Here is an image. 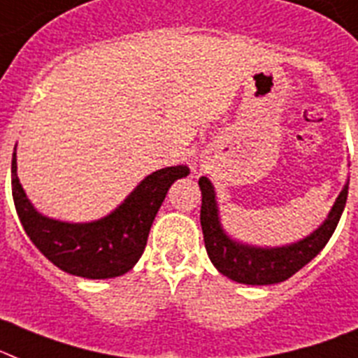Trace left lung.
Segmentation results:
<instances>
[{
  "instance_id": "left-lung-1",
  "label": "left lung",
  "mask_w": 358,
  "mask_h": 358,
  "mask_svg": "<svg viewBox=\"0 0 358 358\" xmlns=\"http://www.w3.org/2000/svg\"><path fill=\"white\" fill-rule=\"evenodd\" d=\"M198 185L202 191L200 224H202L207 255L213 266L222 275L238 284L271 286V284L287 280L322 251L327 240L331 238L337 229L342 211L346 207L350 180L342 187L331 211L327 213L326 220L318 225L313 233L291 244L273 245V248L248 244V242L233 238L222 225L220 209H218L215 185L211 184V180L202 176L198 180Z\"/></svg>"
}]
</instances>
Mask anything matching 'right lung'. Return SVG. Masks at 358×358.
<instances>
[{"label":"right lung","instance_id":"right-lung-1","mask_svg":"<svg viewBox=\"0 0 358 358\" xmlns=\"http://www.w3.org/2000/svg\"><path fill=\"white\" fill-rule=\"evenodd\" d=\"M12 198L32 244L62 271L101 280L131 271L142 257L155 216L171 185L189 174L187 165L164 167L140 182L109 215L92 222H65L41 215L17 178L12 155Z\"/></svg>","mask_w":358,"mask_h":358}]
</instances>
